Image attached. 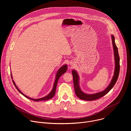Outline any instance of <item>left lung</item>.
Returning <instances> with one entry per match:
<instances>
[{"label": "left lung", "mask_w": 131, "mask_h": 131, "mask_svg": "<svg viewBox=\"0 0 131 131\" xmlns=\"http://www.w3.org/2000/svg\"><path fill=\"white\" fill-rule=\"evenodd\" d=\"M112 43H113V46L114 49V53L115 57V68L114 74L113 78H112L110 83L108 85V86L103 91L100 92H98L94 94H86V93H84L81 90L80 85H79V74L77 73V71L75 70H72V74L73 76V85L74 88V92L77 97H78L80 99L83 100L87 101H91L97 100L105 95H106L107 93H108L111 89L114 87L115 84H116L119 74L120 71V58L118 53V48L116 45L115 41V37L113 35L111 36Z\"/></svg>", "instance_id": "8db88e82"}]
</instances>
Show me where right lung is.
<instances>
[{
    "label": "right lung",
    "instance_id": "obj_1",
    "mask_svg": "<svg viewBox=\"0 0 131 131\" xmlns=\"http://www.w3.org/2000/svg\"><path fill=\"white\" fill-rule=\"evenodd\" d=\"M67 65H64L63 66H62L61 67H60L59 68V69L58 70V71H57V74H56V77H55V81H54V85H53V89L52 90H51V91L50 92V93H49V94H48L47 96L42 97V98H40V99H31L26 95H25L24 94H23V93L19 90V89H18L16 85L15 84L14 81L13 80H12L13 81V83L14 85V86H15V88H16V89L18 90V91L21 94H22L23 96H24L25 97H26V98L29 99V100H32V101H46V100H50L51 99H52L55 95V91H56V88H57V83H58V80L60 78V77L62 75V74L63 73H64L65 72H66V71H67ZM11 78L12 79H13L12 78V74L11 73Z\"/></svg>",
    "mask_w": 131,
    "mask_h": 131
}]
</instances>
